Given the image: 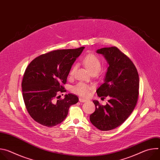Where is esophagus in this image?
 Masks as SVG:
<instances>
[{"mask_svg":"<svg viewBox=\"0 0 160 160\" xmlns=\"http://www.w3.org/2000/svg\"><path fill=\"white\" fill-rule=\"evenodd\" d=\"M79 101H80V102H86V101H87V100H86V99H85L80 98V99H79Z\"/></svg>","mask_w":160,"mask_h":160,"instance_id":"esophagus-1","label":"esophagus"}]
</instances>
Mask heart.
Here are the masks:
<instances>
[{"label": "heart", "mask_w": 160, "mask_h": 160, "mask_svg": "<svg viewBox=\"0 0 160 160\" xmlns=\"http://www.w3.org/2000/svg\"><path fill=\"white\" fill-rule=\"evenodd\" d=\"M83 63L91 74H97L101 70V61L99 57L94 54H88L85 57ZM77 66L74 65L70 71V75L73 76L77 70ZM94 88L92 85H88L80 82L73 87L72 90L76 94L86 98L89 96L90 91Z\"/></svg>", "instance_id": "b5f03b06"}]
</instances>
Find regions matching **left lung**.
I'll use <instances>...</instances> for the list:
<instances>
[{
    "instance_id": "obj_1",
    "label": "left lung",
    "mask_w": 160,
    "mask_h": 160,
    "mask_svg": "<svg viewBox=\"0 0 160 160\" xmlns=\"http://www.w3.org/2000/svg\"><path fill=\"white\" fill-rule=\"evenodd\" d=\"M109 64L104 83L96 90L99 97H108L105 106L93 101L95 111L90 121L97 128L108 131L122 125L130 115L138 102L139 78L132 61L117 48L97 50Z\"/></svg>"
}]
</instances>
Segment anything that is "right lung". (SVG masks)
<instances>
[{
    "label": "right lung",
    "mask_w": 160,
    "mask_h": 160,
    "mask_svg": "<svg viewBox=\"0 0 160 160\" xmlns=\"http://www.w3.org/2000/svg\"><path fill=\"white\" fill-rule=\"evenodd\" d=\"M84 48L42 54L27 66L21 83L22 98L29 115L37 123L54 127L66 118L70 107L78 102V98L72 94H66L63 99L56 98L65 91L62 85Z\"/></svg>",
    "instance_id": "obj_1"
}]
</instances>
